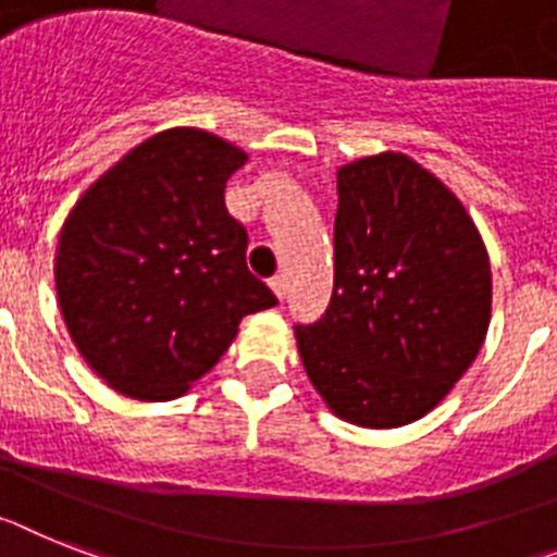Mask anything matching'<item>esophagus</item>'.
Instances as JSON below:
<instances>
[{
    "label": "esophagus",
    "instance_id": "34e87169",
    "mask_svg": "<svg viewBox=\"0 0 557 557\" xmlns=\"http://www.w3.org/2000/svg\"><path fill=\"white\" fill-rule=\"evenodd\" d=\"M269 283H271V292L277 294L280 300H283V297H286V292H288V280H286V274H274V277H271Z\"/></svg>",
    "mask_w": 557,
    "mask_h": 557
}]
</instances>
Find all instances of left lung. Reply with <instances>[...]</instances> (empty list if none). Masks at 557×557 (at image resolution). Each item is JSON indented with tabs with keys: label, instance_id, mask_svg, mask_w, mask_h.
<instances>
[{
	"label": "left lung",
	"instance_id": "1",
	"mask_svg": "<svg viewBox=\"0 0 557 557\" xmlns=\"http://www.w3.org/2000/svg\"><path fill=\"white\" fill-rule=\"evenodd\" d=\"M334 294L297 322L308 380L339 419H422L473 366L490 325L487 249L438 177L401 152L336 172Z\"/></svg>",
	"mask_w": 557,
	"mask_h": 557
}]
</instances>
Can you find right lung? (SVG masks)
Wrapping results in <instances>:
<instances>
[{"instance_id": "add662e5", "label": "right lung", "mask_w": 557, "mask_h": 557, "mask_svg": "<svg viewBox=\"0 0 557 557\" xmlns=\"http://www.w3.org/2000/svg\"><path fill=\"white\" fill-rule=\"evenodd\" d=\"M243 163L218 135L166 129L98 177L64 223L59 306L87 366L121 394L181 396L243 317L277 306L246 265L249 235L223 198Z\"/></svg>"}]
</instances>
